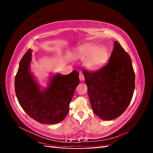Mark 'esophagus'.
<instances>
[{"label":"esophagus","instance_id":"34e87169","mask_svg":"<svg viewBox=\"0 0 153 153\" xmlns=\"http://www.w3.org/2000/svg\"><path fill=\"white\" fill-rule=\"evenodd\" d=\"M79 78H80V80L81 81H84V79H85L84 76V74H83L82 72H80V73H79Z\"/></svg>","mask_w":153,"mask_h":153}]
</instances>
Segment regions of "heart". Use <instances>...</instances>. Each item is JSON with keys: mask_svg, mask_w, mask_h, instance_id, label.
Wrapping results in <instances>:
<instances>
[{"mask_svg": "<svg viewBox=\"0 0 153 153\" xmlns=\"http://www.w3.org/2000/svg\"><path fill=\"white\" fill-rule=\"evenodd\" d=\"M76 57L85 60V65L91 71L98 70L107 62L109 58L108 50L100 46L89 44L80 47L76 52Z\"/></svg>", "mask_w": 153, "mask_h": 153, "instance_id": "b5f03b06", "label": "heart"}]
</instances>
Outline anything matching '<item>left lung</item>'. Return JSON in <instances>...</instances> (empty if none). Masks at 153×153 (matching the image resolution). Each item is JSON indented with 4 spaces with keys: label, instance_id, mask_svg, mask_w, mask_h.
<instances>
[{
    "label": "left lung",
    "instance_id": "1",
    "mask_svg": "<svg viewBox=\"0 0 153 153\" xmlns=\"http://www.w3.org/2000/svg\"><path fill=\"white\" fill-rule=\"evenodd\" d=\"M91 107L102 120L120 116L130 103L135 89L131 59L117 41L108 63L98 71L84 70Z\"/></svg>",
    "mask_w": 153,
    "mask_h": 153
}]
</instances>
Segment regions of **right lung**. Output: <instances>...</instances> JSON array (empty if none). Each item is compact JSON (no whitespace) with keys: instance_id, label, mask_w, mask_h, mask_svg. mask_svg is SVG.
I'll list each match as a JSON object with an SVG mask.
<instances>
[{"instance_id":"right-lung-1","label":"right lung","mask_w":153,"mask_h":153,"mask_svg":"<svg viewBox=\"0 0 153 153\" xmlns=\"http://www.w3.org/2000/svg\"><path fill=\"white\" fill-rule=\"evenodd\" d=\"M31 59L29 49L21 59L15 76L18 102L30 117L41 124L61 122L68 114L69 103L80 83L78 73L75 70L67 75L55 74L50 77L47 88H41L30 72Z\"/></svg>"}]
</instances>
